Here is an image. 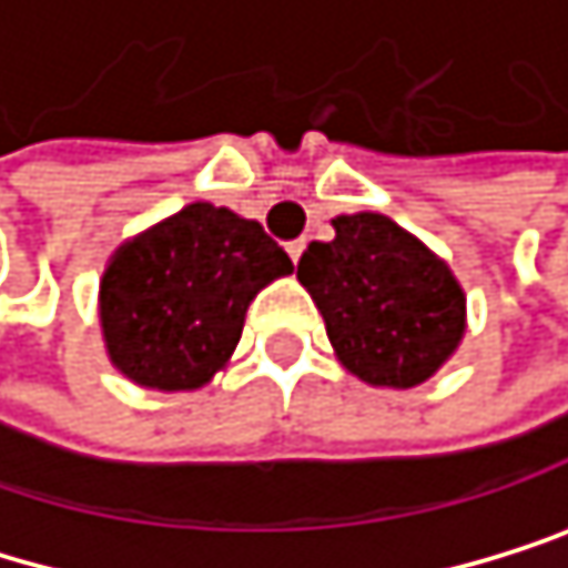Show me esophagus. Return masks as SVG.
Here are the masks:
<instances>
[{"label": "esophagus", "instance_id": "1", "mask_svg": "<svg viewBox=\"0 0 568 568\" xmlns=\"http://www.w3.org/2000/svg\"><path fill=\"white\" fill-rule=\"evenodd\" d=\"M303 247H307V241H303V236H300V241H290V244H286V251H290V257H293V261H300Z\"/></svg>", "mask_w": 568, "mask_h": 568}]
</instances>
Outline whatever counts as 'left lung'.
<instances>
[{"mask_svg": "<svg viewBox=\"0 0 568 568\" xmlns=\"http://www.w3.org/2000/svg\"><path fill=\"white\" fill-rule=\"evenodd\" d=\"M335 241L303 251L296 278L314 296L338 359L377 387H415L464 335L450 268L377 212L338 215Z\"/></svg>", "mask_w": 568, "mask_h": 568, "instance_id": "left-lung-1", "label": "left lung"}]
</instances>
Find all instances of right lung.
I'll use <instances>...</instances> for the list:
<instances>
[{
  "label": "right lung",
  "mask_w": 568,
  "mask_h": 568,
  "mask_svg": "<svg viewBox=\"0 0 568 568\" xmlns=\"http://www.w3.org/2000/svg\"><path fill=\"white\" fill-rule=\"evenodd\" d=\"M293 261L254 220L195 202L124 244L100 282L111 363L142 387L195 390L241 342L257 290Z\"/></svg>",
  "instance_id": "1"
}]
</instances>
